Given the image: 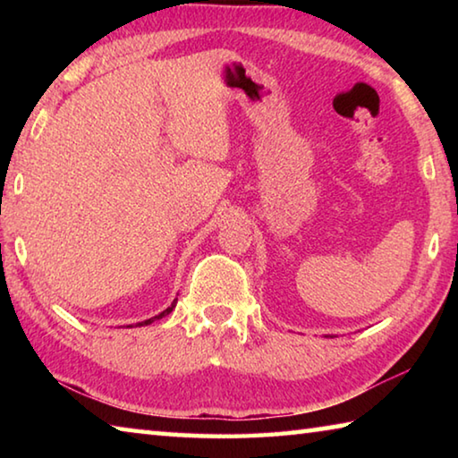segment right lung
Returning <instances> with one entry per match:
<instances>
[{
    "instance_id": "right-lung-1",
    "label": "right lung",
    "mask_w": 458,
    "mask_h": 458,
    "mask_svg": "<svg viewBox=\"0 0 458 458\" xmlns=\"http://www.w3.org/2000/svg\"><path fill=\"white\" fill-rule=\"evenodd\" d=\"M175 303H177V299L174 301V303H172V307H167V309H165V311H164V313L155 315V317H151V319H147V321H141V323H137V325H149V323H153L155 319H161V317H165V315H169V313H172V311H174V307H175Z\"/></svg>"
}]
</instances>
